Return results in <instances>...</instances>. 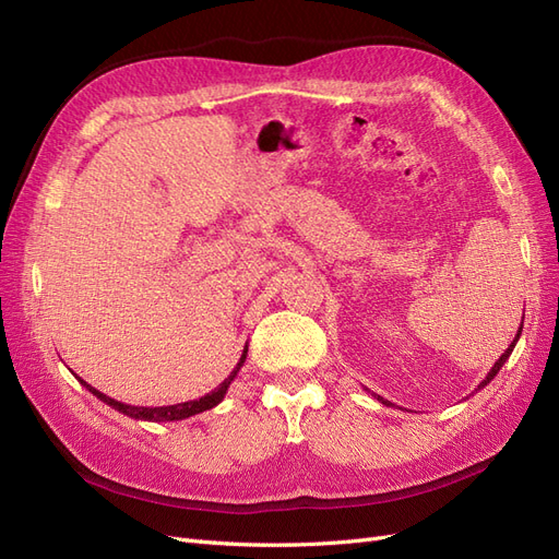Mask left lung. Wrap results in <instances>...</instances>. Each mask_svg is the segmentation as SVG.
Segmentation results:
<instances>
[{"label": "left lung", "instance_id": "1", "mask_svg": "<svg viewBox=\"0 0 559 559\" xmlns=\"http://www.w3.org/2000/svg\"><path fill=\"white\" fill-rule=\"evenodd\" d=\"M522 321H524V314H522ZM520 333H522V324H520V329H518V333H515V337H513V343L509 345V347H506V352L501 354V357H499V361L492 366V368H489V373H487V378L478 384V389H483V386H487L489 382H492L495 380V376L499 373V370H501V366L506 364V361H509V357H511V354H513V349H515V343L520 341ZM478 389H476V392H478ZM378 401H382L384 405H392V403H389V401H384L382 396H378Z\"/></svg>", "mask_w": 559, "mask_h": 559}]
</instances>
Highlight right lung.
Segmentation results:
<instances>
[{"mask_svg": "<svg viewBox=\"0 0 559 559\" xmlns=\"http://www.w3.org/2000/svg\"><path fill=\"white\" fill-rule=\"evenodd\" d=\"M245 359H247V345H245V349H242V357H240L238 366L233 368V373H230L222 384H218L216 389H212L210 394L200 396V399H195V401H183V403H175V405H158V408H146V405H130V403L116 401V399H111V396H107V394H103V392H97V389L91 386L86 380H81V378L74 373V370H72V373L76 376V380H79L83 386L88 389V392H91L93 396H97L103 403L111 405L114 411L123 413V415H128V417H132V419H142V421H179V419H186V417H193V415H198V413H205V411L214 408V405L222 403L224 396H226V392H228L230 382H233L235 378H238L240 368L245 366Z\"/></svg>", "mask_w": 559, "mask_h": 559, "instance_id": "1", "label": "right lung"}]
</instances>
